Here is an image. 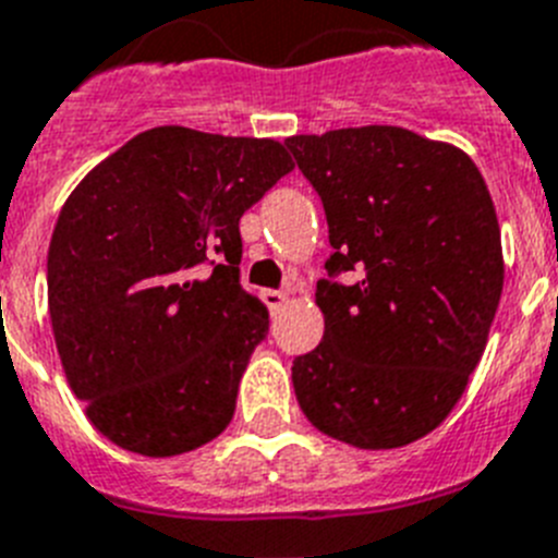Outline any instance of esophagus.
I'll use <instances>...</instances> for the list:
<instances>
[{
    "label": "esophagus",
    "instance_id": "obj_1",
    "mask_svg": "<svg viewBox=\"0 0 558 558\" xmlns=\"http://www.w3.org/2000/svg\"><path fill=\"white\" fill-rule=\"evenodd\" d=\"M260 298H264V303H266V306H269V312H278V308L283 306L286 300H289V294L278 292V289H266V292L260 294Z\"/></svg>",
    "mask_w": 558,
    "mask_h": 558
}]
</instances>
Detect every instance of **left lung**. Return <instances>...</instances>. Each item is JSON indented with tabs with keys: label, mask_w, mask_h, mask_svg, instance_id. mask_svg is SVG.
I'll use <instances>...</instances> for the list:
<instances>
[{
	"label": "left lung",
	"mask_w": 558,
	"mask_h": 558,
	"mask_svg": "<svg viewBox=\"0 0 558 558\" xmlns=\"http://www.w3.org/2000/svg\"><path fill=\"white\" fill-rule=\"evenodd\" d=\"M286 148L333 246L317 283L323 342L292 365L300 410L351 447L413 444L452 413L500 306L486 182L460 148L399 125L298 134Z\"/></svg>",
	"instance_id": "obj_1"
}]
</instances>
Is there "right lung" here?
<instances>
[{
  "mask_svg": "<svg viewBox=\"0 0 558 558\" xmlns=\"http://www.w3.org/2000/svg\"><path fill=\"white\" fill-rule=\"evenodd\" d=\"M292 168L275 140L159 125L66 198L47 252L52 333L111 444L173 458L227 429L269 331L241 289L239 221Z\"/></svg>",
  "mask_w": 558,
  "mask_h": 558,
  "instance_id": "right-lung-1",
  "label": "right lung"
}]
</instances>
